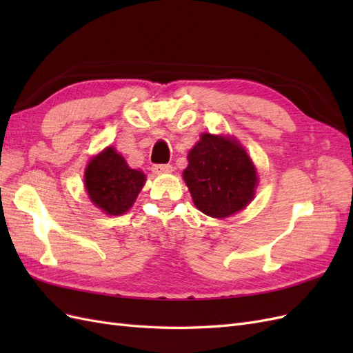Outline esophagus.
<instances>
[{
    "instance_id": "esophagus-1",
    "label": "esophagus",
    "mask_w": 353,
    "mask_h": 353,
    "mask_svg": "<svg viewBox=\"0 0 353 353\" xmlns=\"http://www.w3.org/2000/svg\"><path fill=\"white\" fill-rule=\"evenodd\" d=\"M153 172L154 174H169V172H172V166L170 165H153Z\"/></svg>"
}]
</instances>
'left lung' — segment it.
Masks as SVG:
<instances>
[{"label":"left lung","instance_id":"left-lung-1","mask_svg":"<svg viewBox=\"0 0 353 353\" xmlns=\"http://www.w3.org/2000/svg\"><path fill=\"white\" fill-rule=\"evenodd\" d=\"M187 159L183 176L196 208L205 215L228 218L253 200L256 168L236 138L201 134Z\"/></svg>","mask_w":353,"mask_h":353}]
</instances>
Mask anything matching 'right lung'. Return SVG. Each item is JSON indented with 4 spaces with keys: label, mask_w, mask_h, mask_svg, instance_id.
Wrapping results in <instances>:
<instances>
[{
    "label": "right lung",
    "mask_w": 353,
    "mask_h": 353,
    "mask_svg": "<svg viewBox=\"0 0 353 353\" xmlns=\"http://www.w3.org/2000/svg\"><path fill=\"white\" fill-rule=\"evenodd\" d=\"M144 184L145 175L128 166L113 147L92 157L85 169V188L90 200L108 215L119 216L130 210Z\"/></svg>",
    "instance_id": "right-lung-1"
}]
</instances>
